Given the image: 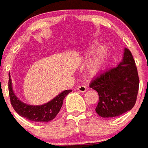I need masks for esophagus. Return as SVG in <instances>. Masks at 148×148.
I'll list each match as a JSON object with an SVG mask.
<instances>
[{
  "mask_svg": "<svg viewBox=\"0 0 148 148\" xmlns=\"http://www.w3.org/2000/svg\"><path fill=\"white\" fill-rule=\"evenodd\" d=\"M77 90L79 91V92H82V93H85V91L87 90V88L85 85H79V86L77 87Z\"/></svg>",
  "mask_w": 148,
  "mask_h": 148,
  "instance_id": "obj_1",
  "label": "esophagus"
}]
</instances>
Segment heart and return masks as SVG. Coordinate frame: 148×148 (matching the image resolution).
<instances>
[{
  "mask_svg": "<svg viewBox=\"0 0 148 148\" xmlns=\"http://www.w3.org/2000/svg\"><path fill=\"white\" fill-rule=\"evenodd\" d=\"M96 52H97L96 47H92L89 49H88L86 53L84 55V60H88L91 58L95 56L96 55ZM103 63H104V49L102 48L99 51V53L97 54L93 61L90 63V66L89 68L90 71L91 73H93V74H96V73L99 72L103 68Z\"/></svg>",
  "mask_w": 148,
  "mask_h": 148,
  "instance_id": "obj_1",
  "label": "heart"
}]
</instances>
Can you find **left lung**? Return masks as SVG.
Returning <instances> with one entry per match:
<instances>
[{
	"label": "left lung",
	"mask_w": 148,
	"mask_h": 148,
	"mask_svg": "<svg viewBox=\"0 0 148 148\" xmlns=\"http://www.w3.org/2000/svg\"><path fill=\"white\" fill-rule=\"evenodd\" d=\"M139 85L136 63L130 50L125 48L122 61L101 71L90 84L99 93L97 114L112 118L130 111L136 103Z\"/></svg>",
	"instance_id": "1"
}]
</instances>
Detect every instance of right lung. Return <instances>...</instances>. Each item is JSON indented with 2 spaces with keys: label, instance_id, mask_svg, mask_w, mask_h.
<instances>
[{
  "label": "right lung",
  "instance_id": "right-lung-1",
  "mask_svg": "<svg viewBox=\"0 0 148 148\" xmlns=\"http://www.w3.org/2000/svg\"><path fill=\"white\" fill-rule=\"evenodd\" d=\"M70 92L71 90H63L53 99L41 105L27 104L21 101L15 95L10 74H9V93L12 106L20 116L34 122L45 123L53 120L60 112L64 98Z\"/></svg>",
  "mask_w": 148,
  "mask_h": 148
}]
</instances>
